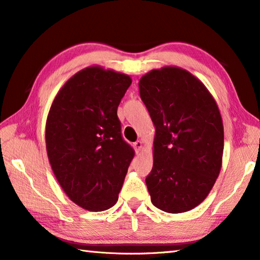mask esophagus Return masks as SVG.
<instances>
[{
  "instance_id": "obj_1",
  "label": "esophagus",
  "mask_w": 260,
  "mask_h": 260,
  "mask_svg": "<svg viewBox=\"0 0 260 260\" xmlns=\"http://www.w3.org/2000/svg\"><path fill=\"white\" fill-rule=\"evenodd\" d=\"M142 141H140V140H138V141H136V142H134V144H133V146H134V148H135V151L136 152H140L141 151V149H142Z\"/></svg>"
}]
</instances>
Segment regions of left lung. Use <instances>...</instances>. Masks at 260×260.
<instances>
[{"instance_id": "left-lung-1", "label": "left lung", "mask_w": 260, "mask_h": 260, "mask_svg": "<svg viewBox=\"0 0 260 260\" xmlns=\"http://www.w3.org/2000/svg\"><path fill=\"white\" fill-rule=\"evenodd\" d=\"M141 100L156 127L146 183L152 204L169 213L196 208L212 189L223 152L221 114L200 79L177 67L140 79Z\"/></svg>"}]
</instances>
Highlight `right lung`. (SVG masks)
<instances>
[{
	"mask_svg": "<svg viewBox=\"0 0 260 260\" xmlns=\"http://www.w3.org/2000/svg\"><path fill=\"white\" fill-rule=\"evenodd\" d=\"M129 76L89 67L60 88L46 122L52 172L69 199L93 212L117 203L134 150L121 136L117 109Z\"/></svg>",
	"mask_w": 260,
	"mask_h": 260,
	"instance_id": "add662e5",
	"label": "right lung"
}]
</instances>
